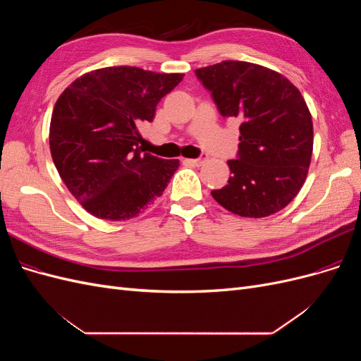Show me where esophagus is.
<instances>
[{"label": "esophagus", "mask_w": 361, "mask_h": 361, "mask_svg": "<svg viewBox=\"0 0 361 361\" xmlns=\"http://www.w3.org/2000/svg\"><path fill=\"white\" fill-rule=\"evenodd\" d=\"M206 159H207V157H206V155H203L202 158H195V159H185V162L192 164V166H202V164H203Z\"/></svg>", "instance_id": "1"}]
</instances>
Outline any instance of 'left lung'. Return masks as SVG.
I'll return each instance as SVG.
<instances>
[{"label":"left lung","instance_id":"obj_1","mask_svg":"<svg viewBox=\"0 0 361 361\" xmlns=\"http://www.w3.org/2000/svg\"><path fill=\"white\" fill-rule=\"evenodd\" d=\"M224 117L241 120L232 176L212 197L227 211L262 218L281 211L301 190L312 159V114L281 73L226 60L195 71Z\"/></svg>","mask_w":361,"mask_h":361}]
</instances>
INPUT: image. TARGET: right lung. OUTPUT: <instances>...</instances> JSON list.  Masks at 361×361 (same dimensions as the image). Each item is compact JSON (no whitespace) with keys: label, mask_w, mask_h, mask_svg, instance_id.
<instances>
[{"label":"right lung","mask_w":361,"mask_h":361,"mask_svg":"<svg viewBox=\"0 0 361 361\" xmlns=\"http://www.w3.org/2000/svg\"><path fill=\"white\" fill-rule=\"evenodd\" d=\"M183 73L113 66L84 73L54 106L49 149L60 178L92 215L110 221L137 216L161 197L178 159L138 146V128Z\"/></svg>","instance_id":"1"}]
</instances>
